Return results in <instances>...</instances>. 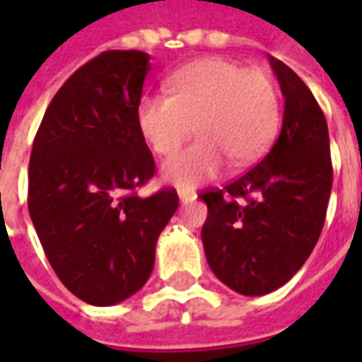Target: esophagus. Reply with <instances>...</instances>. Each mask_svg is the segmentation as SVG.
Instances as JSON below:
<instances>
[{
	"label": "esophagus",
	"instance_id": "34e87169",
	"mask_svg": "<svg viewBox=\"0 0 362 362\" xmlns=\"http://www.w3.org/2000/svg\"><path fill=\"white\" fill-rule=\"evenodd\" d=\"M178 197H180V204H189L196 199V192H189V189H178Z\"/></svg>",
	"mask_w": 362,
	"mask_h": 362
}]
</instances>
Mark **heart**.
<instances>
[{"label": "heart", "instance_id": "obj_1", "mask_svg": "<svg viewBox=\"0 0 362 362\" xmlns=\"http://www.w3.org/2000/svg\"><path fill=\"white\" fill-rule=\"evenodd\" d=\"M170 95L143 96L137 126L157 155H173L194 129V145L163 165V178L192 189L219 176L230 160L250 166L269 147L279 126V95L258 67L227 58H205L168 79Z\"/></svg>", "mask_w": 362, "mask_h": 362}]
</instances>
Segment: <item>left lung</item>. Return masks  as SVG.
I'll use <instances>...</instances> for the list:
<instances>
[{
  "label": "left lung",
  "mask_w": 362,
  "mask_h": 362,
  "mask_svg": "<svg viewBox=\"0 0 362 362\" xmlns=\"http://www.w3.org/2000/svg\"><path fill=\"white\" fill-rule=\"evenodd\" d=\"M285 98L277 141L252 170L202 194V240L211 272L227 287L262 296L283 287L318 243L332 194V157L324 112L310 89L269 56ZM244 197L246 206H238Z\"/></svg>",
  "instance_id": "8db88e82"
}]
</instances>
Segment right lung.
<instances>
[{
  "label": "right lung",
  "mask_w": 362,
  "mask_h": 362,
  "mask_svg": "<svg viewBox=\"0 0 362 362\" xmlns=\"http://www.w3.org/2000/svg\"><path fill=\"white\" fill-rule=\"evenodd\" d=\"M149 54L108 50L52 98L28 163V213L46 258L75 296L112 306L155 266L158 235L178 209L174 189L135 196L155 174L137 126Z\"/></svg>",
  "instance_id": "add662e5"
}]
</instances>
